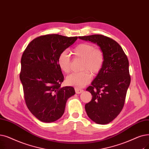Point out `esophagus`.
I'll use <instances>...</instances> for the list:
<instances>
[{
    "instance_id": "34e87169",
    "label": "esophagus",
    "mask_w": 149,
    "mask_h": 149,
    "mask_svg": "<svg viewBox=\"0 0 149 149\" xmlns=\"http://www.w3.org/2000/svg\"><path fill=\"white\" fill-rule=\"evenodd\" d=\"M75 91L76 94H81V93H83V89H80V88H75Z\"/></svg>"
}]
</instances>
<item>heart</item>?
I'll return each mask as SVG.
<instances>
[{"instance_id":"heart-1","label":"heart","mask_w":149,"mask_h":149,"mask_svg":"<svg viewBox=\"0 0 149 149\" xmlns=\"http://www.w3.org/2000/svg\"><path fill=\"white\" fill-rule=\"evenodd\" d=\"M73 54L75 57L83 59L81 65V70L83 71L70 74L67 77L66 81L68 85L82 88L91 79L89 72L95 75L100 72L104 62V55L100 49H95L93 45L88 43L77 45L73 50ZM58 64L64 72H70V59L67 50L60 53L58 58Z\"/></svg>"}]
</instances>
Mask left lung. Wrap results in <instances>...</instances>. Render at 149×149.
Segmentation results:
<instances>
[{
	"label": "left lung",
	"mask_w": 149,
	"mask_h": 149,
	"mask_svg": "<svg viewBox=\"0 0 149 149\" xmlns=\"http://www.w3.org/2000/svg\"><path fill=\"white\" fill-rule=\"evenodd\" d=\"M79 38L96 44L104 55L101 70L86 89L93 97L85 105V110L97 124H108L124 107L131 80L128 58L120 45L108 37L93 35Z\"/></svg>",
	"instance_id": "obj_1"
}]
</instances>
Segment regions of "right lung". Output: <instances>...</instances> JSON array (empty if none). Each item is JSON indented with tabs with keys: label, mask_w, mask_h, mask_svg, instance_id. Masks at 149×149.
<instances>
[{
	"label": "right lung",
	"mask_w": 149,
	"mask_h": 149,
	"mask_svg": "<svg viewBox=\"0 0 149 149\" xmlns=\"http://www.w3.org/2000/svg\"><path fill=\"white\" fill-rule=\"evenodd\" d=\"M77 40L52 34L31 41L21 58L20 80L26 105L35 117L52 122L64 114L68 99L75 94L71 86L61 88L64 80L58 58Z\"/></svg>",
	"instance_id": "add662e5"
}]
</instances>
